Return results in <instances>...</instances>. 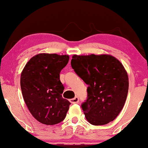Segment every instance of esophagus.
<instances>
[{
    "label": "esophagus",
    "instance_id": "1",
    "mask_svg": "<svg viewBox=\"0 0 148 148\" xmlns=\"http://www.w3.org/2000/svg\"><path fill=\"white\" fill-rule=\"evenodd\" d=\"M70 102L72 103V104H77V103L79 102V98L78 97L75 96V98L71 99Z\"/></svg>",
    "mask_w": 148,
    "mask_h": 148
}]
</instances>
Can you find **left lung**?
I'll use <instances>...</instances> for the list:
<instances>
[{
	"instance_id": "1",
	"label": "left lung",
	"mask_w": 148,
	"mask_h": 148,
	"mask_svg": "<svg viewBox=\"0 0 148 148\" xmlns=\"http://www.w3.org/2000/svg\"><path fill=\"white\" fill-rule=\"evenodd\" d=\"M71 66L88 86V99L82 104L90 124L104 125L114 121L124 106L129 78L122 63L110 54L72 56Z\"/></svg>"
}]
</instances>
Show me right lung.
<instances>
[{"instance_id":"1","label":"right lung","mask_w":148,"mask_h":148,"mask_svg":"<svg viewBox=\"0 0 148 148\" xmlns=\"http://www.w3.org/2000/svg\"><path fill=\"white\" fill-rule=\"evenodd\" d=\"M69 56L40 53L24 66L20 84L23 100L32 116L42 124L53 125L65 118L71 103L62 97L60 73Z\"/></svg>"}]
</instances>
